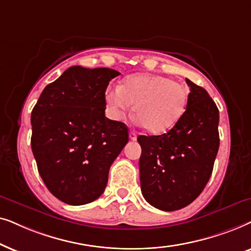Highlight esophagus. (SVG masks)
I'll list each match as a JSON object with an SVG mask.
<instances>
[{
	"mask_svg": "<svg viewBox=\"0 0 251 251\" xmlns=\"http://www.w3.org/2000/svg\"><path fill=\"white\" fill-rule=\"evenodd\" d=\"M129 140H132V141H135V140H136L135 132H133V131L129 132Z\"/></svg>",
	"mask_w": 251,
	"mask_h": 251,
	"instance_id": "1",
	"label": "esophagus"
}]
</instances>
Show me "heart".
<instances>
[{"mask_svg": "<svg viewBox=\"0 0 251 251\" xmlns=\"http://www.w3.org/2000/svg\"><path fill=\"white\" fill-rule=\"evenodd\" d=\"M105 102L115 118L123 117L133 104L143 127L160 134L181 119L188 103V89L169 76L142 73L127 76L119 87L108 89Z\"/></svg>", "mask_w": 251, "mask_h": 251, "instance_id": "1", "label": "heart"}]
</instances>
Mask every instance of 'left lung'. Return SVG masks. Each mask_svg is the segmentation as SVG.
<instances>
[{
	"label": "left lung",
	"mask_w": 251,
	"mask_h": 251,
	"mask_svg": "<svg viewBox=\"0 0 251 251\" xmlns=\"http://www.w3.org/2000/svg\"><path fill=\"white\" fill-rule=\"evenodd\" d=\"M188 103L181 119L162 135H139L141 192L163 211L190 204L211 176L219 148V111L208 92L186 79Z\"/></svg>",
	"instance_id": "1"
}]
</instances>
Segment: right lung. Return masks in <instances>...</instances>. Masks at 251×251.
I'll return each instance as SVG.
<instances>
[{
    "label": "right lung",
    "instance_id": "obj_1",
    "mask_svg": "<svg viewBox=\"0 0 251 251\" xmlns=\"http://www.w3.org/2000/svg\"><path fill=\"white\" fill-rule=\"evenodd\" d=\"M119 75L71 66L46 86L33 108V155L47 188L62 202L82 205L99 199L128 142L127 126L104 113L106 87Z\"/></svg>",
    "mask_w": 251,
    "mask_h": 251
}]
</instances>
